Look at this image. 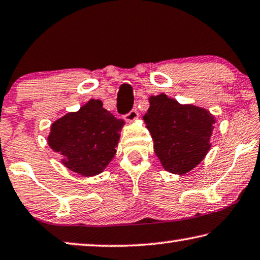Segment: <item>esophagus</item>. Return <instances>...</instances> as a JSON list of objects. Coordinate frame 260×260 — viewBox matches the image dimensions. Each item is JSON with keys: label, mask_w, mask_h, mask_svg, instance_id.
Wrapping results in <instances>:
<instances>
[{"label": "esophagus", "mask_w": 260, "mask_h": 260, "mask_svg": "<svg viewBox=\"0 0 260 260\" xmlns=\"http://www.w3.org/2000/svg\"><path fill=\"white\" fill-rule=\"evenodd\" d=\"M139 118V112L137 110H132L129 113H127L125 115V120L128 121V122H133L137 120V119Z\"/></svg>", "instance_id": "34e87169"}]
</instances>
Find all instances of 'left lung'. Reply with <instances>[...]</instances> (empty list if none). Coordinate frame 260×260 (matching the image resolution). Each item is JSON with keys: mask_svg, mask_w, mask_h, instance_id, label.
<instances>
[{"mask_svg": "<svg viewBox=\"0 0 260 260\" xmlns=\"http://www.w3.org/2000/svg\"><path fill=\"white\" fill-rule=\"evenodd\" d=\"M149 103L143 120L154 140L156 156L168 172L187 174L211 149L215 118L206 109L179 104L166 93L150 96Z\"/></svg>", "mask_w": 260, "mask_h": 260, "instance_id": "1", "label": "left lung"}]
</instances>
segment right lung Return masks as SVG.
I'll use <instances>...</instances> for the list:
<instances>
[{
  "label": "right lung",
  "mask_w": 260,
  "mask_h": 260,
  "mask_svg": "<svg viewBox=\"0 0 260 260\" xmlns=\"http://www.w3.org/2000/svg\"><path fill=\"white\" fill-rule=\"evenodd\" d=\"M125 122L90 100L76 111L57 119L51 126L47 142L62 155L63 166L84 177L102 174L115 155Z\"/></svg>",
  "instance_id": "add662e5"
}]
</instances>
